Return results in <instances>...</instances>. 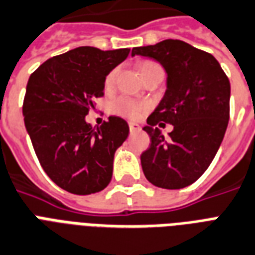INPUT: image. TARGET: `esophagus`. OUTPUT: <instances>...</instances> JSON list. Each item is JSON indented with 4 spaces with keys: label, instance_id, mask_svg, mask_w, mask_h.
<instances>
[{
    "label": "esophagus",
    "instance_id": "34e87169",
    "mask_svg": "<svg viewBox=\"0 0 255 255\" xmlns=\"http://www.w3.org/2000/svg\"><path fill=\"white\" fill-rule=\"evenodd\" d=\"M129 130L130 133H135V131H139V130H141V126L138 125V124H135V122H130Z\"/></svg>",
    "mask_w": 255,
    "mask_h": 255
}]
</instances>
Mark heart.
I'll return each instance as SVG.
<instances>
[{
    "label": "heart",
    "instance_id": "obj_1",
    "mask_svg": "<svg viewBox=\"0 0 255 255\" xmlns=\"http://www.w3.org/2000/svg\"><path fill=\"white\" fill-rule=\"evenodd\" d=\"M155 68H159V65L154 64V62H143L139 66V70H141L142 76L145 77L150 70H153ZM116 77H117V69H113L112 72L106 74L105 81H104L105 88L113 86ZM146 108H147V105H146L145 102L135 101L133 98H129V97H118V98L112 101L109 105L110 113L129 118V120H137V118L141 117L142 113L146 110Z\"/></svg>",
    "mask_w": 255,
    "mask_h": 255
}]
</instances>
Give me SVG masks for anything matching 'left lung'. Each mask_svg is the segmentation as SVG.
<instances>
[{
    "label": "left lung",
    "instance_id": "8db88e82",
    "mask_svg": "<svg viewBox=\"0 0 255 255\" xmlns=\"http://www.w3.org/2000/svg\"><path fill=\"white\" fill-rule=\"evenodd\" d=\"M158 61L167 73L165 96L143 128L150 146L141 154L143 174L162 189H182L206 171L230 117V82L210 53L179 39L134 47L131 56ZM175 126L163 137L157 125Z\"/></svg>",
    "mask_w": 255,
    "mask_h": 255
}]
</instances>
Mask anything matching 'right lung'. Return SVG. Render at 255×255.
Listing matches in <instances>:
<instances>
[{"label": "right lung", "mask_w": 255, "mask_h": 255, "mask_svg": "<svg viewBox=\"0 0 255 255\" xmlns=\"http://www.w3.org/2000/svg\"><path fill=\"white\" fill-rule=\"evenodd\" d=\"M129 53L76 47L45 61L29 77L25 126L45 173L69 193H98L112 179L114 153L128 138V122L112 116L96 129L85 117L104 96L106 74Z\"/></svg>", "instance_id": "1"}]
</instances>
